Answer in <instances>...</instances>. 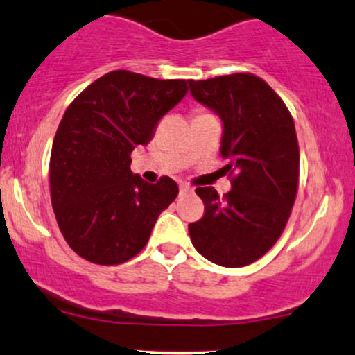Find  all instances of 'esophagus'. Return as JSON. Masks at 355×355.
I'll list each match as a JSON object with an SVG mask.
<instances>
[{
  "mask_svg": "<svg viewBox=\"0 0 355 355\" xmlns=\"http://www.w3.org/2000/svg\"><path fill=\"white\" fill-rule=\"evenodd\" d=\"M191 191H193V188H191L189 184H181V186H179V193H181V194H188V193H191Z\"/></svg>",
  "mask_w": 355,
  "mask_h": 355,
  "instance_id": "34e87169",
  "label": "esophagus"
}]
</instances>
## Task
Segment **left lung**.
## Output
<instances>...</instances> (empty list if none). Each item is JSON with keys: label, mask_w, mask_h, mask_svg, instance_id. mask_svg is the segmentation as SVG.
Listing matches in <instances>:
<instances>
[{"label": "left lung", "mask_w": 355, "mask_h": 355, "mask_svg": "<svg viewBox=\"0 0 355 355\" xmlns=\"http://www.w3.org/2000/svg\"><path fill=\"white\" fill-rule=\"evenodd\" d=\"M189 89L221 117L231 182L223 198L196 188L205 214L189 225L191 241L213 263L246 266L278 241L292 214L300 174L295 124L280 95L253 73L189 80Z\"/></svg>", "instance_id": "left-lung-1"}]
</instances>
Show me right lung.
<instances>
[{"label":"right lung","instance_id":"right-lung-1","mask_svg":"<svg viewBox=\"0 0 355 355\" xmlns=\"http://www.w3.org/2000/svg\"><path fill=\"white\" fill-rule=\"evenodd\" d=\"M189 80H159L114 70L92 82L63 114L50 156V196L63 238L95 265L141 253L178 184L130 171V154L188 92Z\"/></svg>","mask_w":355,"mask_h":355}]
</instances>
